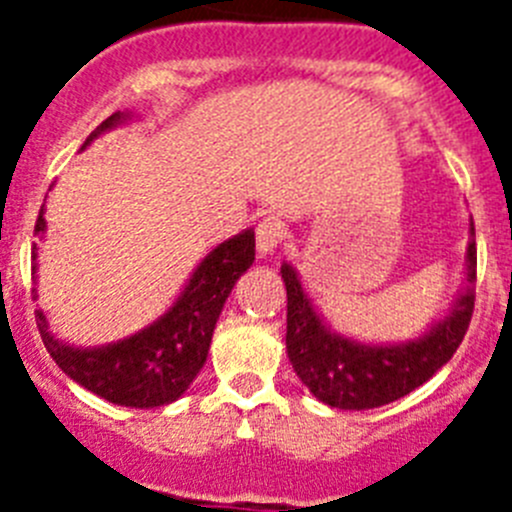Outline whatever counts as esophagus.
<instances>
[{
  "label": "esophagus",
  "mask_w": 512,
  "mask_h": 512,
  "mask_svg": "<svg viewBox=\"0 0 512 512\" xmlns=\"http://www.w3.org/2000/svg\"><path fill=\"white\" fill-rule=\"evenodd\" d=\"M282 238V220H277V217H264L259 223V228H256V251H259V256H269V253L277 251Z\"/></svg>",
  "instance_id": "obj_1"
}]
</instances>
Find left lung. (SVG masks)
Wrapping results in <instances>:
<instances>
[{
	"instance_id": "left-lung-1",
	"label": "left lung",
	"mask_w": 512,
	"mask_h": 512,
	"mask_svg": "<svg viewBox=\"0 0 512 512\" xmlns=\"http://www.w3.org/2000/svg\"><path fill=\"white\" fill-rule=\"evenodd\" d=\"M467 246V284L454 307L425 336L390 346L351 341L323 323L297 271L282 264L287 287V356L307 390L330 408L369 410L410 395L456 354L474 312L477 243Z\"/></svg>"
}]
</instances>
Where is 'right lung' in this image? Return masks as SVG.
<instances>
[{"instance_id":"obj_1","label":"right lung","mask_w":512,"mask_h":512,"mask_svg":"<svg viewBox=\"0 0 512 512\" xmlns=\"http://www.w3.org/2000/svg\"><path fill=\"white\" fill-rule=\"evenodd\" d=\"M128 112H115L94 130L81 148H87L104 130L128 120ZM45 205L35 220V233L45 230ZM256 238L253 230L233 235L212 248L189 277L187 287L169 310L138 330L135 336L99 348H74L58 341L48 330L43 310L35 312L40 338L63 374H69L84 390L125 408H158L184 395L200 374L210 351L212 330L223 312L230 289L253 264ZM38 248H33V261ZM35 277V266H33Z\"/></svg>"}]
</instances>
